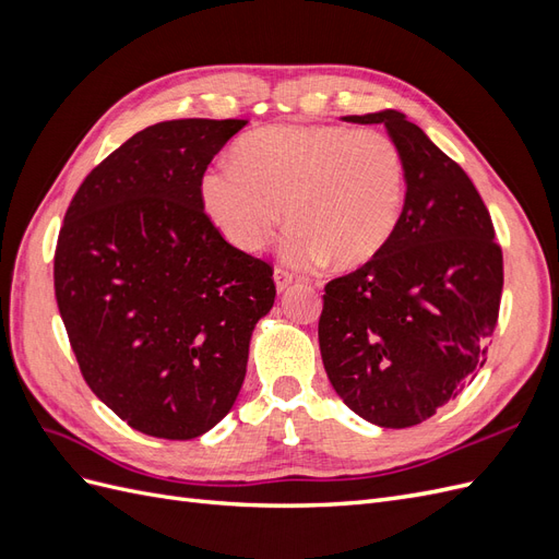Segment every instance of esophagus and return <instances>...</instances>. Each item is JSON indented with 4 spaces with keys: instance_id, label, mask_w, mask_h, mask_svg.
I'll use <instances>...</instances> for the list:
<instances>
[{
    "instance_id": "esophagus-1",
    "label": "esophagus",
    "mask_w": 559,
    "mask_h": 559,
    "mask_svg": "<svg viewBox=\"0 0 559 559\" xmlns=\"http://www.w3.org/2000/svg\"><path fill=\"white\" fill-rule=\"evenodd\" d=\"M292 282H294V275H292V273H286V270H282V267H277V270H275V286H277V294H284L286 289H289Z\"/></svg>"
}]
</instances>
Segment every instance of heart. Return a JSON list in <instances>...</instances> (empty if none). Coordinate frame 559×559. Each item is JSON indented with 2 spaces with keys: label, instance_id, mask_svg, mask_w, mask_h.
I'll return each instance as SVG.
<instances>
[{
  "label": "heart",
  "instance_id": "1",
  "mask_svg": "<svg viewBox=\"0 0 559 559\" xmlns=\"http://www.w3.org/2000/svg\"><path fill=\"white\" fill-rule=\"evenodd\" d=\"M210 222L235 249L263 251L282 224V257L296 267L376 259L399 228L405 158L380 130L265 126L235 144L233 163L200 177Z\"/></svg>",
  "mask_w": 559,
  "mask_h": 559
}]
</instances>
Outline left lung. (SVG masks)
Segmentation results:
<instances>
[{
    "label": "left lung",
    "mask_w": 559,
    "mask_h": 559,
    "mask_svg": "<svg viewBox=\"0 0 559 559\" xmlns=\"http://www.w3.org/2000/svg\"><path fill=\"white\" fill-rule=\"evenodd\" d=\"M343 121L384 126L405 158V202L378 257L326 284L321 361L349 411L405 429L483 368L503 289L501 247L468 175L403 111Z\"/></svg>",
    "instance_id": "8db88e82"
}]
</instances>
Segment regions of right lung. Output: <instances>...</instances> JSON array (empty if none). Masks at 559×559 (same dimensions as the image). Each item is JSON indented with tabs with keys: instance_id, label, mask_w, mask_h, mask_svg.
<instances>
[{
	"instance_id": "1",
	"label": "right lung",
	"mask_w": 559,
	"mask_h": 559,
	"mask_svg": "<svg viewBox=\"0 0 559 559\" xmlns=\"http://www.w3.org/2000/svg\"><path fill=\"white\" fill-rule=\"evenodd\" d=\"M249 121L148 126L83 179L56 249V298L83 378L132 429L191 441L238 399L273 267L228 245L200 177Z\"/></svg>"
}]
</instances>
